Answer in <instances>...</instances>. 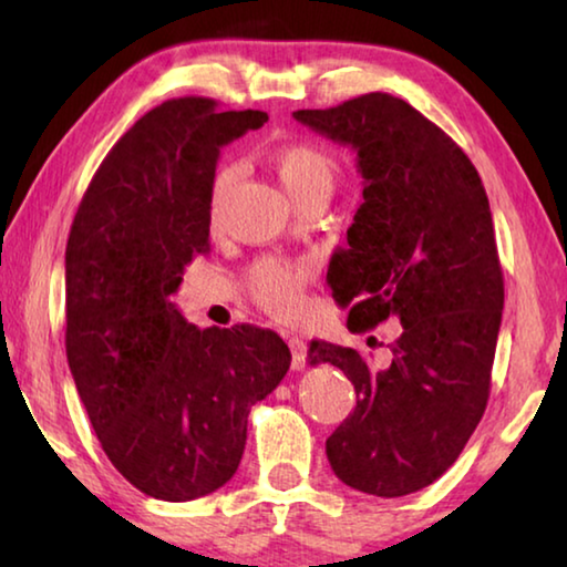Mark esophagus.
<instances>
[{
  "label": "esophagus",
  "mask_w": 567,
  "mask_h": 567,
  "mask_svg": "<svg viewBox=\"0 0 567 567\" xmlns=\"http://www.w3.org/2000/svg\"><path fill=\"white\" fill-rule=\"evenodd\" d=\"M287 344H290V352H292V370H302L305 368V358H307V344L302 338H292L287 340Z\"/></svg>",
  "instance_id": "34e87169"
}]
</instances>
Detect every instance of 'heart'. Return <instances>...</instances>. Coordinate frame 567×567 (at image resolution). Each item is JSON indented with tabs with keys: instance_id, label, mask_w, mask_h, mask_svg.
<instances>
[{
	"instance_id": "b5f03b06",
	"label": "heart",
	"mask_w": 567,
	"mask_h": 567,
	"mask_svg": "<svg viewBox=\"0 0 567 567\" xmlns=\"http://www.w3.org/2000/svg\"><path fill=\"white\" fill-rule=\"evenodd\" d=\"M272 167L292 199H300L310 192H328L330 195L334 179H338V162L324 150L307 145V142L277 147L272 152ZM233 182L235 172L229 167H223L213 177L207 203V213L213 223H217L219 209L225 205ZM310 277L312 267L307 262H282L267 257V260L252 265V270L247 272V285L262 310L270 312L272 318L290 320L302 310V290Z\"/></svg>"
}]
</instances>
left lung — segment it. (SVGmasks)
Wrapping results in <instances>:
<instances>
[{"label":"left lung","mask_w":567,"mask_h":567,"mask_svg":"<svg viewBox=\"0 0 567 567\" xmlns=\"http://www.w3.org/2000/svg\"><path fill=\"white\" fill-rule=\"evenodd\" d=\"M292 117L358 155L362 203L328 270L348 328L402 324L385 368L310 344V362L340 368L358 392L324 450L354 491L410 495L455 463L491 395L505 300L491 203L465 152L405 100L370 92Z\"/></svg>","instance_id":"obj_1"}]
</instances>
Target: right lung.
I'll return each instance as SVG.
<instances>
[{
	"label": "right lung",
	"mask_w": 567,
	"mask_h": 567,
	"mask_svg": "<svg viewBox=\"0 0 567 567\" xmlns=\"http://www.w3.org/2000/svg\"><path fill=\"white\" fill-rule=\"evenodd\" d=\"M267 122L179 97L122 134L66 239V362L102 450L150 497L187 503L223 487L245 453L247 415L290 370V348L255 324L205 328L172 302L209 252L219 150Z\"/></svg>",
	"instance_id": "add662e5"
}]
</instances>
